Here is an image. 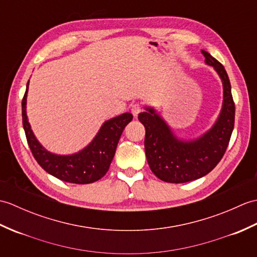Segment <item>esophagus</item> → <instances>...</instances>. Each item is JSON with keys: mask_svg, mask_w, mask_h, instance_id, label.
<instances>
[{"mask_svg": "<svg viewBox=\"0 0 257 257\" xmlns=\"http://www.w3.org/2000/svg\"><path fill=\"white\" fill-rule=\"evenodd\" d=\"M141 110H143V107H141L140 103H134L132 106V112L135 117H137Z\"/></svg>", "mask_w": 257, "mask_h": 257, "instance_id": "1", "label": "esophagus"}]
</instances>
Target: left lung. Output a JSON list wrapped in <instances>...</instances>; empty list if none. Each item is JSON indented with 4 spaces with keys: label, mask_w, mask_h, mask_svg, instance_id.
<instances>
[{
    "label": "left lung",
    "mask_w": 257,
    "mask_h": 257,
    "mask_svg": "<svg viewBox=\"0 0 257 257\" xmlns=\"http://www.w3.org/2000/svg\"><path fill=\"white\" fill-rule=\"evenodd\" d=\"M205 64L214 68L222 80L223 102L212 127L194 139H181L155 108L145 107L138 119L145 125L146 157L151 171L169 183H185L206 176L222 159L234 128L235 105L231 84L223 65L202 50Z\"/></svg>",
    "instance_id": "left-lung-1"
}]
</instances>
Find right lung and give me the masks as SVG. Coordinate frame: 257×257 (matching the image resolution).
I'll use <instances>...</instances> for the list:
<instances>
[{
	"label": "right lung",
	"mask_w": 257,
	"mask_h": 257,
	"mask_svg": "<svg viewBox=\"0 0 257 257\" xmlns=\"http://www.w3.org/2000/svg\"><path fill=\"white\" fill-rule=\"evenodd\" d=\"M29 84L30 80L27 81L22 100V117L27 144L38 165L51 176L69 183L88 184L101 179L110 167L120 136L125 125L133 120V114L124 112L106 120L89 145L78 152L72 155L53 154L37 140L29 122L26 113Z\"/></svg>",
	"instance_id": "right-lung-1"
}]
</instances>
